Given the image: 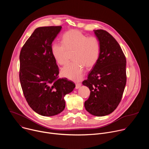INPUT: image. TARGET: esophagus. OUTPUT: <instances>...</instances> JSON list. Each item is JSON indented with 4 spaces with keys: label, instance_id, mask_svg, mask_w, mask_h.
<instances>
[{
    "label": "esophagus",
    "instance_id": "34e87169",
    "mask_svg": "<svg viewBox=\"0 0 149 149\" xmlns=\"http://www.w3.org/2000/svg\"><path fill=\"white\" fill-rule=\"evenodd\" d=\"M81 83H77L75 84V88L76 89H78V88H79L81 87Z\"/></svg>",
    "mask_w": 149,
    "mask_h": 149
}]
</instances>
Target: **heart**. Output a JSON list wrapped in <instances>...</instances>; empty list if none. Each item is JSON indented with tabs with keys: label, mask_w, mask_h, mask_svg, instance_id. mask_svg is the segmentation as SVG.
<instances>
[{
	"label": "heart",
	"mask_w": 149,
	"mask_h": 149,
	"mask_svg": "<svg viewBox=\"0 0 149 149\" xmlns=\"http://www.w3.org/2000/svg\"><path fill=\"white\" fill-rule=\"evenodd\" d=\"M62 43L55 42L51 47V52L55 61L61 65L68 62L67 51H73L74 62L63 68V77L74 81H80L84 75V67H93L97 62L101 51L99 39L95 36H90L82 32L72 29L62 36Z\"/></svg>",
	"instance_id": "1"
}]
</instances>
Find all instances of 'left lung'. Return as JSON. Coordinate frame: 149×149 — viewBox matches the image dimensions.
I'll list each match as a JSON object with an SVG mask.
<instances>
[{"label":"left lung","mask_w":149,"mask_h":149,"mask_svg":"<svg viewBox=\"0 0 149 149\" xmlns=\"http://www.w3.org/2000/svg\"><path fill=\"white\" fill-rule=\"evenodd\" d=\"M94 32L100 42V55L82 84L91 91L85 108L91 114L100 117L111 114L121 101L127 80L126 59L111 35L102 29Z\"/></svg>","instance_id":"left-lung-1"}]
</instances>
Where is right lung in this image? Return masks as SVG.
Segmentation results:
<instances>
[{
  "label": "right lung",
  "instance_id": "obj_1",
  "mask_svg": "<svg viewBox=\"0 0 149 149\" xmlns=\"http://www.w3.org/2000/svg\"><path fill=\"white\" fill-rule=\"evenodd\" d=\"M61 26L36 28L25 42L19 55V79L30 107L43 116H53L65 107L64 97L75 87L65 78H58L59 68L51 52L52 42Z\"/></svg>",
  "mask_w": 149,
  "mask_h": 149
}]
</instances>
